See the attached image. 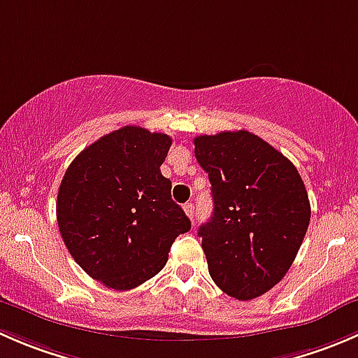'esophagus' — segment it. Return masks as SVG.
Listing matches in <instances>:
<instances>
[{
  "instance_id": "34e87169",
  "label": "esophagus",
  "mask_w": 358,
  "mask_h": 358,
  "mask_svg": "<svg viewBox=\"0 0 358 358\" xmlns=\"http://www.w3.org/2000/svg\"><path fill=\"white\" fill-rule=\"evenodd\" d=\"M183 211H185V215L189 216L190 220H194V204L192 202H187V204H183Z\"/></svg>"
}]
</instances>
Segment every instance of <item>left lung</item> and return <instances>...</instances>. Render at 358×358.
Here are the masks:
<instances>
[{
	"label": "left lung",
	"instance_id": "obj_1",
	"mask_svg": "<svg viewBox=\"0 0 358 358\" xmlns=\"http://www.w3.org/2000/svg\"><path fill=\"white\" fill-rule=\"evenodd\" d=\"M194 145L215 206L197 232L209 275L232 298H258L286 275L305 239V183L289 159L246 129L196 136Z\"/></svg>",
	"mask_w": 358,
	"mask_h": 358
}]
</instances>
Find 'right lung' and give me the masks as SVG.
<instances>
[{
    "instance_id": "1",
    "label": "right lung",
    "mask_w": 358,
    "mask_h": 358,
    "mask_svg": "<svg viewBox=\"0 0 358 358\" xmlns=\"http://www.w3.org/2000/svg\"><path fill=\"white\" fill-rule=\"evenodd\" d=\"M171 138L124 126L71 162L57 196L64 244L79 266L115 291L152 279L190 220L161 173Z\"/></svg>"
}]
</instances>
